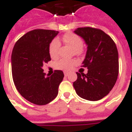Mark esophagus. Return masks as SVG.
<instances>
[{
	"mask_svg": "<svg viewBox=\"0 0 132 132\" xmlns=\"http://www.w3.org/2000/svg\"><path fill=\"white\" fill-rule=\"evenodd\" d=\"M64 75L65 77H67L68 75V72H64Z\"/></svg>",
	"mask_w": 132,
	"mask_h": 132,
	"instance_id": "1",
	"label": "esophagus"
}]
</instances>
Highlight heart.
I'll list each match as a JSON object with an SVG mask.
<instances>
[{"instance_id":"obj_1","label":"heart","mask_w":132,"mask_h":132,"mask_svg":"<svg viewBox=\"0 0 132 132\" xmlns=\"http://www.w3.org/2000/svg\"><path fill=\"white\" fill-rule=\"evenodd\" d=\"M62 40L64 43L72 48L75 55H81L82 53L83 40L81 38L73 33H67L62 37ZM60 47V40L55 38L51 41L48 47V52L52 58L57 57L59 49ZM77 61L75 60H60L55 63V68L59 70H68L76 64Z\"/></svg>"}]
</instances>
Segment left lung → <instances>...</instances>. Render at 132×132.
Returning <instances> with one entry per match:
<instances>
[{
	"label": "left lung",
	"mask_w": 132,
	"mask_h": 132,
	"mask_svg": "<svg viewBox=\"0 0 132 132\" xmlns=\"http://www.w3.org/2000/svg\"><path fill=\"white\" fill-rule=\"evenodd\" d=\"M74 33L82 38L87 51L82 67L86 75L77 72L73 83L76 93L88 101H98L111 91L119 75V53L114 42L102 30L92 27L77 28Z\"/></svg>",
	"instance_id": "left-lung-1"
}]
</instances>
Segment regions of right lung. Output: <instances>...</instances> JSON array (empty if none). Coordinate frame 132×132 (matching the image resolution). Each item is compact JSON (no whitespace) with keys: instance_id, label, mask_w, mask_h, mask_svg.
I'll list each match as a JSON object with an SVG mask.
<instances>
[{"instance_id":"obj_1","label":"right lung","mask_w":132,"mask_h":132,"mask_svg":"<svg viewBox=\"0 0 132 132\" xmlns=\"http://www.w3.org/2000/svg\"><path fill=\"white\" fill-rule=\"evenodd\" d=\"M58 34L52 30H33L20 38L12 51L14 84L20 94L34 104L43 105L53 100L64 78L62 70L46 76L42 69L44 63L51 61L49 44Z\"/></svg>"}]
</instances>
